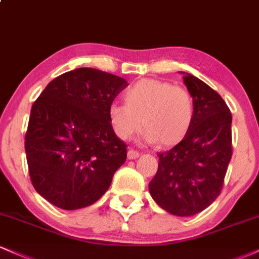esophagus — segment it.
I'll return each instance as SVG.
<instances>
[{"label": "esophagus", "mask_w": 259, "mask_h": 259, "mask_svg": "<svg viewBox=\"0 0 259 259\" xmlns=\"http://www.w3.org/2000/svg\"><path fill=\"white\" fill-rule=\"evenodd\" d=\"M139 156H140L139 151L133 150V148H130V150L127 151V158L129 159H135V158H138Z\"/></svg>", "instance_id": "1"}]
</instances>
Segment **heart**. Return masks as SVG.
Listing matches in <instances>:
<instances>
[{"label": "heart", "instance_id": "b5f03b06", "mask_svg": "<svg viewBox=\"0 0 259 259\" xmlns=\"http://www.w3.org/2000/svg\"><path fill=\"white\" fill-rule=\"evenodd\" d=\"M125 103H112L108 118L115 135L130 139L146 129L147 142L158 141L162 147L183 141L195 119V100L183 86L157 79H141L124 92Z\"/></svg>", "mask_w": 259, "mask_h": 259}]
</instances>
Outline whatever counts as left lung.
<instances>
[{"mask_svg": "<svg viewBox=\"0 0 259 259\" xmlns=\"http://www.w3.org/2000/svg\"><path fill=\"white\" fill-rule=\"evenodd\" d=\"M195 100V119L183 141L159 152L158 170L148 189L170 214L190 217L221 195L233 156L231 113L218 92L191 74L183 76Z\"/></svg>", "mask_w": 259, "mask_h": 259, "instance_id": "1", "label": "left lung"}]
</instances>
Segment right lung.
<instances>
[{
  "instance_id": "obj_1",
  "label": "right lung",
  "mask_w": 259,
  "mask_h": 259,
  "mask_svg": "<svg viewBox=\"0 0 259 259\" xmlns=\"http://www.w3.org/2000/svg\"><path fill=\"white\" fill-rule=\"evenodd\" d=\"M123 78L78 68L53 79L31 107L25 134L30 181L45 200L73 210L95 203L126 159L108 108Z\"/></svg>"
}]
</instances>
